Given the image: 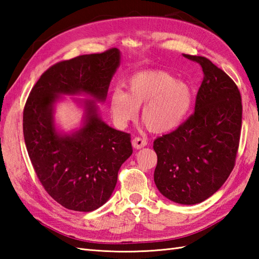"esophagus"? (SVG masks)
<instances>
[{
	"label": "esophagus",
	"mask_w": 259,
	"mask_h": 259,
	"mask_svg": "<svg viewBox=\"0 0 259 259\" xmlns=\"http://www.w3.org/2000/svg\"><path fill=\"white\" fill-rule=\"evenodd\" d=\"M147 140L145 138H141V137H136V138L133 139V146L136 149H141L145 146H147Z\"/></svg>",
	"instance_id": "obj_1"
}]
</instances>
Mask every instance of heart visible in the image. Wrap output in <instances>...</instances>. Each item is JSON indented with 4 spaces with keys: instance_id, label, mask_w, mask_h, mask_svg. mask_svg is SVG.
Returning a JSON list of instances; mask_svg holds the SVG:
<instances>
[{
    "instance_id": "1",
    "label": "heart",
    "mask_w": 259,
    "mask_h": 259,
    "mask_svg": "<svg viewBox=\"0 0 259 259\" xmlns=\"http://www.w3.org/2000/svg\"><path fill=\"white\" fill-rule=\"evenodd\" d=\"M126 92L115 89L110 96L114 122L124 126L141 109V120L152 133H167L181 123L192 103V91L186 82L160 70L141 71L130 76Z\"/></svg>"
}]
</instances>
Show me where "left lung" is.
Listing matches in <instances>:
<instances>
[{
  "label": "left lung",
  "mask_w": 259,
  "mask_h": 259,
  "mask_svg": "<svg viewBox=\"0 0 259 259\" xmlns=\"http://www.w3.org/2000/svg\"><path fill=\"white\" fill-rule=\"evenodd\" d=\"M203 72L195 111L177 129L153 141V179L175 202L195 205L213 195L233 171L237 157L243 104L234 80L205 57L184 54Z\"/></svg>",
  "instance_id": "obj_1"
}]
</instances>
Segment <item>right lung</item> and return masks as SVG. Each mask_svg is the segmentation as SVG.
Segmentation results:
<instances>
[{
    "mask_svg": "<svg viewBox=\"0 0 259 259\" xmlns=\"http://www.w3.org/2000/svg\"><path fill=\"white\" fill-rule=\"evenodd\" d=\"M119 62L115 48L60 61L40 76L25 102L23 136L33 169L48 194L70 210L92 211L109 199L121 164L133 155L131 136L102 122L95 101L85 102L83 128L59 136L53 103L62 93L104 100Z\"/></svg>",
    "mask_w": 259,
    "mask_h": 259,
    "instance_id": "add662e5",
    "label": "right lung"
}]
</instances>
